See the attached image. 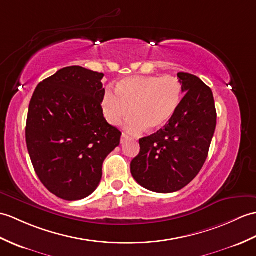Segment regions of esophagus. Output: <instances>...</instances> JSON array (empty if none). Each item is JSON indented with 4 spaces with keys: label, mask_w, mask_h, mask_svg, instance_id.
<instances>
[{
    "label": "esophagus",
    "mask_w": 256,
    "mask_h": 256,
    "mask_svg": "<svg viewBox=\"0 0 256 256\" xmlns=\"http://www.w3.org/2000/svg\"><path fill=\"white\" fill-rule=\"evenodd\" d=\"M126 140H128V136L126 134H124V133H123V134H122V136H121V142H122V144H123V142H126Z\"/></svg>",
    "instance_id": "esophagus-1"
}]
</instances>
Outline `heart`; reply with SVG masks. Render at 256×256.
Masks as SVG:
<instances>
[{
	"label": "heart",
	"instance_id": "obj_1",
	"mask_svg": "<svg viewBox=\"0 0 256 256\" xmlns=\"http://www.w3.org/2000/svg\"><path fill=\"white\" fill-rule=\"evenodd\" d=\"M116 94L106 90L102 98L104 116L112 126H118L130 111L133 116L126 128L138 133L164 128L179 110L182 85L176 77L133 76L122 80L116 86Z\"/></svg>",
	"mask_w": 256,
	"mask_h": 256
}]
</instances>
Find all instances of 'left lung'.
I'll return each instance as SVG.
<instances>
[{"label":"left lung","instance_id":"8db88e82","mask_svg":"<svg viewBox=\"0 0 256 256\" xmlns=\"http://www.w3.org/2000/svg\"><path fill=\"white\" fill-rule=\"evenodd\" d=\"M178 77L186 94L179 110L164 128L140 140V154L130 162L136 182L157 193L179 191L198 174L216 128L212 89L195 75Z\"/></svg>","mask_w":256,"mask_h":256}]
</instances>
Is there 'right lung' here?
<instances>
[{
  "label": "right lung",
  "instance_id": "add662e5",
  "mask_svg": "<svg viewBox=\"0 0 256 256\" xmlns=\"http://www.w3.org/2000/svg\"><path fill=\"white\" fill-rule=\"evenodd\" d=\"M102 73L68 66L39 82L29 104L26 142L41 183L58 198L90 195L121 132L104 116Z\"/></svg>",
  "mask_w": 256,
  "mask_h": 256
}]
</instances>
